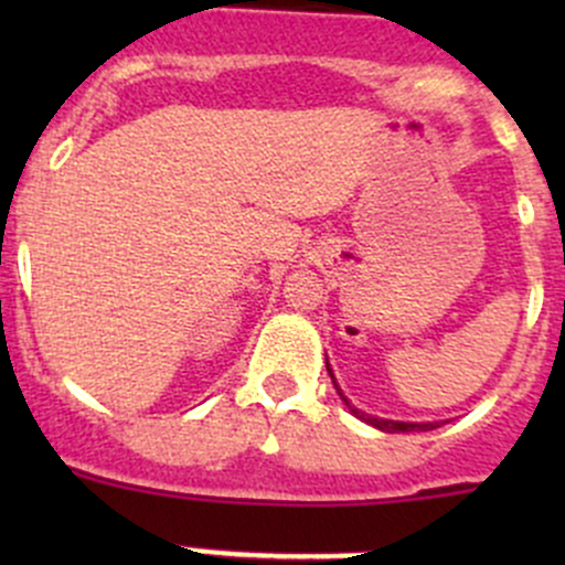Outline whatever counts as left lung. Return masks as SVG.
<instances>
[{
    "mask_svg": "<svg viewBox=\"0 0 565 565\" xmlns=\"http://www.w3.org/2000/svg\"><path fill=\"white\" fill-rule=\"evenodd\" d=\"M328 374H330V380H333V385H335V377H333V372H330V363H328ZM335 391H339V385H335ZM339 396L344 398V393L339 391ZM344 404H347V407L352 409V415H355V418L366 420V424H372L374 429H380V431H429V429H437V426H440V420H435V424H404V420L374 418V415H366V413H361V409H355V407H352V404L347 402V398H344Z\"/></svg>",
    "mask_w": 565,
    "mask_h": 565,
    "instance_id": "left-lung-1",
    "label": "left lung"
}]
</instances>
